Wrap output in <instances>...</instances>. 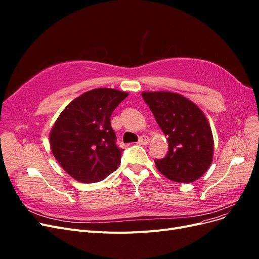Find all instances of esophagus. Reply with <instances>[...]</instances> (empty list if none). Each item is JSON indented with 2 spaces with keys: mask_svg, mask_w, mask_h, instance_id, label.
<instances>
[{
  "mask_svg": "<svg viewBox=\"0 0 259 259\" xmlns=\"http://www.w3.org/2000/svg\"><path fill=\"white\" fill-rule=\"evenodd\" d=\"M149 143H150V138H149L148 136H140L139 140H138V144L139 145H148Z\"/></svg>",
  "mask_w": 259,
  "mask_h": 259,
  "instance_id": "obj_1",
  "label": "esophagus"
}]
</instances>
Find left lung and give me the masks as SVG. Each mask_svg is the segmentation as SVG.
<instances>
[{
    "instance_id": "1",
    "label": "left lung",
    "mask_w": 259,
    "mask_h": 259,
    "mask_svg": "<svg viewBox=\"0 0 259 259\" xmlns=\"http://www.w3.org/2000/svg\"><path fill=\"white\" fill-rule=\"evenodd\" d=\"M143 98L167 137L165 158L155 160L161 173L176 183H192L210 166L214 140L206 117L176 93L144 92Z\"/></svg>"
}]
</instances>
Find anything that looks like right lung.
Returning <instances> with one entry per match:
<instances>
[{"label":"right lung","mask_w":259,"mask_h":259,"mask_svg":"<svg viewBox=\"0 0 259 259\" xmlns=\"http://www.w3.org/2000/svg\"><path fill=\"white\" fill-rule=\"evenodd\" d=\"M128 94L95 89L72 100L50 134L55 159L67 173L84 184L97 183L117 168L123 149L116 145L110 117Z\"/></svg>","instance_id":"1"}]
</instances>
